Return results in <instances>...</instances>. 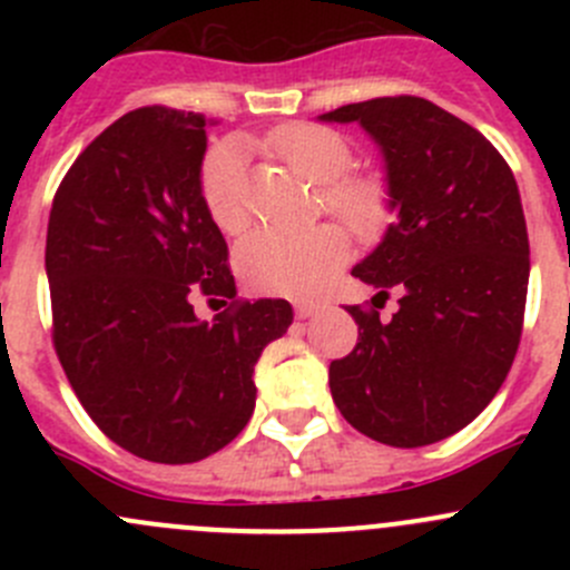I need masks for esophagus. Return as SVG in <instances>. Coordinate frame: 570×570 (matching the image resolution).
I'll return each instance as SVG.
<instances>
[{"label":"esophagus","mask_w":570,"mask_h":570,"mask_svg":"<svg viewBox=\"0 0 570 570\" xmlns=\"http://www.w3.org/2000/svg\"><path fill=\"white\" fill-rule=\"evenodd\" d=\"M317 308H320V303H314V301H295V314L301 320H306V317H312V314H317Z\"/></svg>","instance_id":"1"}]
</instances>
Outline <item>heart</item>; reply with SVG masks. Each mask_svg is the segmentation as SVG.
<instances>
[{
    "mask_svg": "<svg viewBox=\"0 0 570 570\" xmlns=\"http://www.w3.org/2000/svg\"><path fill=\"white\" fill-rule=\"evenodd\" d=\"M264 146L297 176L317 184L320 200L358 239H375L392 217V189L375 170H350L353 146L338 131L317 124H286L269 131ZM200 200L223 234L248 226L239 148L232 142L206 154L198 178ZM347 253L342 228L322 223L306 232L258 228L237 245V269L264 295H312Z\"/></svg>",
    "mask_w": 570,
    "mask_h": 570,
    "instance_id": "1",
    "label": "heart"
}]
</instances>
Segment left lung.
<instances>
[{
    "mask_svg": "<svg viewBox=\"0 0 570 570\" xmlns=\"http://www.w3.org/2000/svg\"><path fill=\"white\" fill-rule=\"evenodd\" d=\"M383 148L396 220L355 278L377 292L347 306L358 344L331 361L342 416L389 446H428L474 422L497 396L521 342L530 237L519 184L465 120L419 96L344 105ZM401 295L386 323L377 307Z\"/></svg>",
    "mask_w": 570,
    "mask_h": 570,
    "instance_id": "left-lung-1",
    "label": "left lung"
}]
</instances>
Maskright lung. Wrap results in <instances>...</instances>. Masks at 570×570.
Here are the masks:
<instances>
[{
	"label": "right lung",
	"mask_w": 570,
	"mask_h": 570,
	"mask_svg": "<svg viewBox=\"0 0 570 570\" xmlns=\"http://www.w3.org/2000/svg\"><path fill=\"white\" fill-rule=\"evenodd\" d=\"M204 151V115L131 109L62 176L46 232L51 342L68 383L109 441L151 463L232 444L256 405L258 355L292 325L286 301L237 297L200 200ZM198 294L229 308L200 323Z\"/></svg>",
	"instance_id": "1"
}]
</instances>
